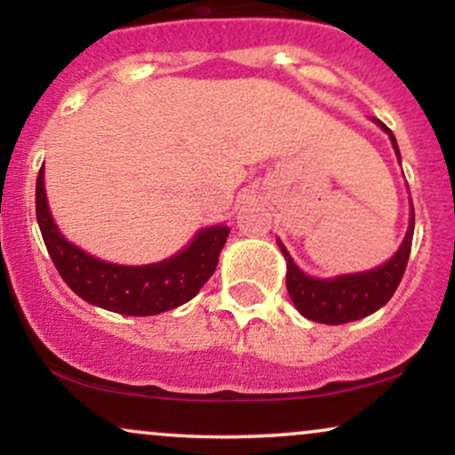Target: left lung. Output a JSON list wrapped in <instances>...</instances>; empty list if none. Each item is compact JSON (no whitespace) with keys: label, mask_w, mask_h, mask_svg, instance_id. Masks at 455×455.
I'll return each instance as SVG.
<instances>
[{"label":"left lung","mask_w":455,"mask_h":455,"mask_svg":"<svg viewBox=\"0 0 455 455\" xmlns=\"http://www.w3.org/2000/svg\"><path fill=\"white\" fill-rule=\"evenodd\" d=\"M385 132L389 134L391 145H394L395 156L400 160V149L395 143V137L383 122L374 119ZM412 231H415V210L411 207L409 231L398 252L391 257L387 263H383L377 269L362 271V274H347L338 278H312L306 275L286 252L284 245H280L282 254L286 259V291L297 310L306 318L315 323H325V325H342V323L359 321V318L372 315L379 307H383L391 299V295L398 289L402 275H404L406 263L411 257Z\"/></svg>","instance_id":"obj_1"}]
</instances>
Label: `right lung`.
I'll use <instances>...</instances> for the list:
<instances>
[{"instance_id": "1", "label": "right lung", "mask_w": 455, "mask_h": 455, "mask_svg": "<svg viewBox=\"0 0 455 455\" xmlns=\"http://www.w3.org/2000/svg\"><path fill=\"white\" fill-rule=\"evenodd\" d=\"M36 218L57 271L75 293L104 310L128 316H151L186 304L216 271L231 228H203L175 257L151 265H115L83 252L60 233L44 192V166L36 180Z\"/></svg>"}]
</instances>
